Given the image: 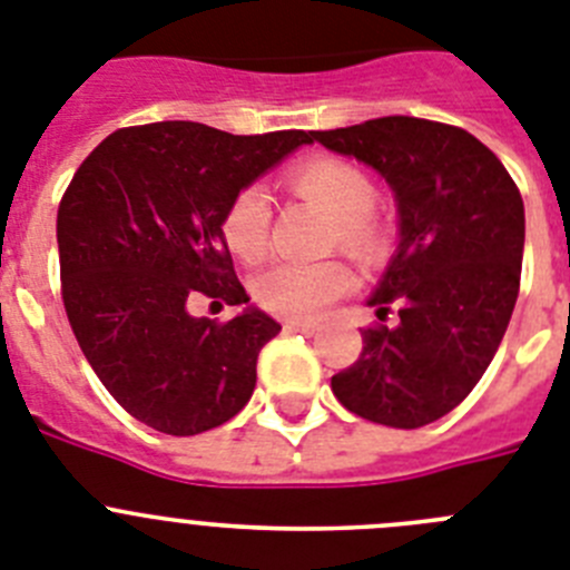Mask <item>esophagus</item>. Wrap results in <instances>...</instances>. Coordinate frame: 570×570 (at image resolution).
Here are the masks:
<instances>
[{
    "instance_id": "1",
    "label": "esophagus",
    "mask_w": 570,
    "mask_h": 570,
    "mask_svg": "<svg viewBox=\"0 0 570 570\" xmlns=\"http://www.w3.org/2000/svg\"><path fill=\"white\" fill-rule=\"evenodd\" d=\"M284 330H286V333H304V335H315V330H318V326H315V324H309V321H286V324H284Z\"/></svg>"
}]
</instances>
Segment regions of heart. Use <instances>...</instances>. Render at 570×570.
<instances>
[{
    "label": "heart",
    "mask_w": 570,
    "mask_h": 570,
    "mask_svg": "<svg viewBox=\"0 0 570 570\" xmlns=\"http://www.w3.org/2000/svg\"><path fill=\"white\" fill-rule=\"evenodd\" d=\"M289 186L335 220L341 249L361 261H379L390 246L384 224L370 209L375 183L358 166L335 157H315L289 171ZM269 195L261 186L237 191L224 215V237L240 261L255 264L269 246ZM355 286V275L341 261L324 264H275L255 281V298L284 318H315Z\"/></svg>",
    "instance_id": "obj_1"
}]
</instances>
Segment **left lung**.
<instances>
[{
    "label": "left lung",
    "instance_id": "8db88e82",
    "mask_svg": "<svg viewBox=\"0 0 570 570\" xmlns=\"http://www.w3.org/2000/svg\"><path fill=\"white\" fill-rule=\"evenodd\" d=\"M313 140L373 168L399 212V246L367 298L375 315L399 304V324L361 333L364 350L333 375V393L367 422L424 428L476 387L508 330L524 249L517 183L464 128L419 117Z\"/></svg>",
    "mask_w": 570,
    "mask_h": 570
}]
</instances>
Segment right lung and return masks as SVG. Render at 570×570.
<instances>
[{
  "instance_id": "right-lung-1",
  "label": "right lung",
  "mask_w": 570,
  "mask_h": 570,
  "mask_svg": "<svg viewBox=\"0 0 570 570\" xmlns=\"http://www.w3.org/2000/svg\"><path fill=\"white\" fill-rule=\"evenodd\" d=\"M306 142V131L151 122L108 135L77 168L57 215L62 301L82 355L137 422L195 435L252 399L257 353L281 324L235 278L224 215ZM195 291L242 313L226 325L197 320Z\"/></svg>"
}]
</instances>
